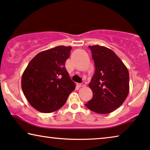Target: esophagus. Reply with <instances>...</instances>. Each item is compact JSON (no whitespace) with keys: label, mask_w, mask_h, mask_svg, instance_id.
<instances>
[{"label":"esophagus","mask_w":150,"mask_h":150,"mask_svg":"<svg viewBox=\"0 0 150 150\" xmlns=\"http://www.w3.org/2000/svg\"><path fill=\"white\" fill-rule=\"evenodd\" d=\"M86 85V84L85 82H83V83H79V87H85Z\"/></svg>","instance_id":"esophagus-1"}]
</instances>
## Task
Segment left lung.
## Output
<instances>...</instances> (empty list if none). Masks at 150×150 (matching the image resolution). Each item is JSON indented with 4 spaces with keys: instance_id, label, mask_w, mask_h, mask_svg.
Instances as JSON below:
<instances>
[{
    "instance_id": "1",
    "label": "left lung",
    "mask_w": 150,
    "mask_h": 150,
    "mask_svg": "<svg viewBox=\"0 0 150 150\" xmlns=\"http://www.w3.org/2000/svg\"><path fill=\"white\" fill-rule=\"evenodd\" d=\"M95 73L89 83L93 97L86 106L94 112L106 114L121 106L129 93V73L115 52L104 46L89 45Z\"/></svg>"
}]
</instances>
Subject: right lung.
Segmentation results:
<instances>
[{"instance_id": "obj_1", "label": "right lung", "mask_w": 150, "mask_h": 150, "mask_svg": "<svg viewBox=\"0 0 150 150\" xmlns=\"http://www.w3.org/2000/svg\"><path fill=\"white\" fill-rule=\"evenodd\" d=\"M71 46L60 45L40 52L28 63L22 77V88L30 105L42 113L62 107L75 84L65 68Z\"/></svg>"}]
</instances>
